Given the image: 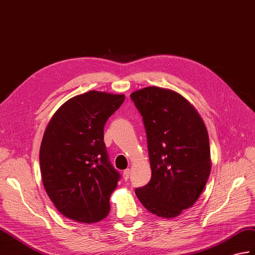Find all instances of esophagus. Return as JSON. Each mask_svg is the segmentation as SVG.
<instances>
[{
	"instance_id": "esophagus-1",
	"label": "esophagus",
	"mask_w": 255,
	"mask_h": 255,
	"mask_svg": "<svg viewBox=\"0 0 255 255\" xmlns=\"http://www.w3.org/2000/svg\"><path fill=\"white\" fill-rule=\"evenodd\" d=\"M123 176H124V179L127 181L129 179V176H130V169H125V170H124Z\"/></svg>"
}]
</instances>
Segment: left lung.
I'll use <instances>...</instances> for the list:
<instances>
[{
    "label": "left lung",
    "instance_id": "8db88e82",
    "mask_svg": "<svg viewBox=\"0 0 255 255\" xmlns=\"http://www.w3.org/2000/svg\"><path fill=\"white\" fill-rule=\"evenodd\" d=\"M130 99L143 121L152 170L149 183L135 194L153 214L176 217L197 202L209 179L208 130L193 106L174 91L147 87Z\"/></svg>",
    "mask_w": 255,
    "mask_h": 255
}]
</instances>
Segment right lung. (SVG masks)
I'll use <instances>...</instances> for the list:
<instances>
[{
  "label": "right lung",
  "mask_w": 255,
  "mask_h": 255,
  "mask_svg": "<svg viewBox=\"0 0 255 255\" xmlns=\"http://www.w3.org/2000/svg\"><path fill=\"white\" fill-rule=\"evenodd\" d=\"M125 96L89 91L65 102L47 125L40 146L43 186L62 214L80 223L102 221L121 174L110 162L104 125Z\"/></svg>",
  "instance_id": "right-lung-1"
}]
</instances>
